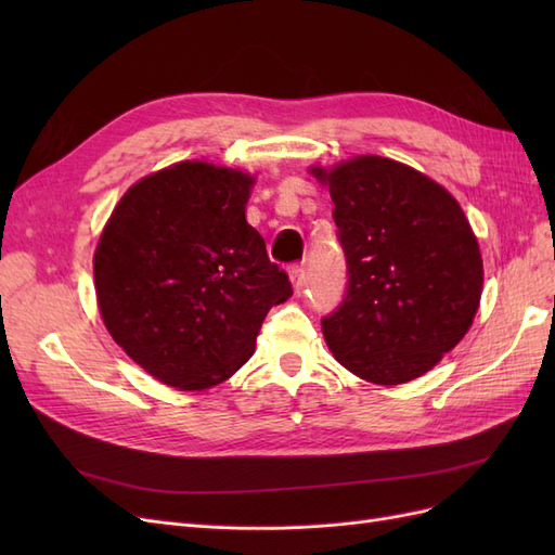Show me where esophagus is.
I'll list each match as a JSON object with an SVG mask.
<instances>
[{
    "mask_svg": "<svg viewBox=\"0 0 555 555\" xmlns=\"http://www.w3.org/2000/svg\"><path fill=\"white\" fill-rule=\"evenodd\" d=\"M289 280H292L296 292L304 289L306 287V268L304 266H292L289 268Z\"/></svg>",
    "mask_w": 555,
    "mask_h": 555,
    "instance_id": "34e87169",
    "label": "esophagus"
}]
</instances>
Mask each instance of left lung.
I'll use <instances>...</instances> for the list:
<instances>
[{"label":"left lung","mask_w":555,"mask_h":555,"mask_svg":"<svg viewBox=\"0 0 555 555\" xmlns=\"http://www.w3.org/2000/svg\"><path fill=\"white\" fill-rule=\"evenodd\" d=\"M328 184L347 289L322 331L349 373L410 382L461 343L477 314L483 266L469 222L438 182L386 157L312 169Z\"/></svg>","instance_id":"left-lung-1"}]
</instances>
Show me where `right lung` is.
I'll list each match as a JSON object with an SVG mask.
<instances>
[{"label":"right lung","mask_w":555,"mask_h":555,"mask_svg":"<svg viewBox=\"0 0 555 555\" xmlns=\"http://www.w3.org/2000/svg\"><path fill=\"white\" fill-rule=\"evenodd\" d=\"M247 173L180 162L139 180L94 251L113 340L159 382L208 389L255 354L273 306L294 289L245 220Z\"/></svg>","instance_id":"add662e5"}]
</instances>
